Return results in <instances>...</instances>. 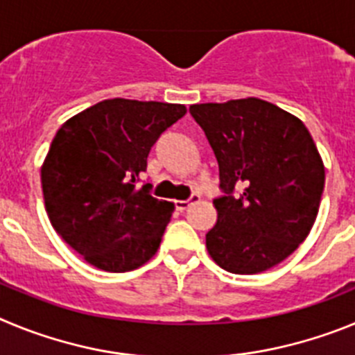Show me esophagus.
<instances>
[{
  "instance_id": "34e87169",
  "label": "esophagus",
  "mask_w": 355,
  "mask_h": 355,
  "mask_svg": "<svg viewBox=\"0 0 355 355\" xmlns=\"http://www.w3.org/2000/svg\"><path fill=\"white\" fill-rule=\"evenodd\" d=\"M199 199H200L199 193H192V197H190L188 200H175V209H178V211H184V209L190 208V206H192L193 202H197Z\"/></svg>"
}]
</instances>
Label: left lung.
I'll use <instances>...</instances> for the list:
<instances>
[{"label": "left lung", "mask_w": 355, "mask_h": 355, "mask_svg": "<svg viewBox=\"0 0 355 355\" xmlns=\"http://www.w3.org/2000/svg\"><path fill=\"white\" fill-rule=\"evenodd\" d=\"M218 162L216 224L206 249L231 274L286 259L318 215L325 168L304 122L258 97L190 106Z\"/></svg>", "instance_id": "1"}]
</instances>
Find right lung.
<instances>
[{
	"instance_id": "right-lung-1",
	"label": "right lung",
	"mask_w": 355,
	"mask_h": 355,
	"mask_svg": "<svg viewBox=\"0 0 355 355\" xmlns=\"http://www.w3.org/2000/svg\"><path fill=\"white\" fill-rule=\"evenodd\" d=\"M184 105L105 99L56 131L40 168L49 222L105 272H130L156 254L174 205L139 187L150 147Z\"/></svg>"
}]
</instances>
